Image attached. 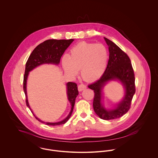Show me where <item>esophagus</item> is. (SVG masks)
<instances>
[{
    "instance_id": "esophagus-1",
    "label": "esophagus",
    "mask_w": 158,
    "mask_h": 158,
    "mask_svg": "<svg viewBox=\"0 0 158 158\" xmlns=\"http://www.w3.org/2000/svg\"><path fill=\"white\" fill-rule=\"evenodd\" d=\"M86 88V86L84 84H80L78 85V89L79 91H81V90H83L84 89H85Z\"/></svg>"
}]
</instances>
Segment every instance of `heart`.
I'll list each match as a JSON object with an SVG mask.
<instances>
[{"instance_id":"heart-1","label":"heart","mask_w":158,"mask_h":158,"mask_svg":"<svg viewBox=\"0 0 158 158\" xmlns=\"http://www.w3.org/2000/svg\"><path fill=\"white\" fill-rule=\"evenodd\" d=\"M108 52L102 44L81 43L72 47L69 56L62 58L65 72L75 76L81 69V77L86 81L98 79L105 72L108 64Z\"/></svg>"}]
</instances>
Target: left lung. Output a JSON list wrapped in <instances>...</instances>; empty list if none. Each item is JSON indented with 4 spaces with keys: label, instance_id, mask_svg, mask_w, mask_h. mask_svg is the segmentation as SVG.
Returning <instances> with one entry per match:
<instances>
[{
    "label": "left lung",
    "instance_id": "1",
    "mask_svg": "<svg viewBox=\"0 0 158 158\" xmlns=\"http://www.w3.org/2000/svg\"><path fill=\"white\" fill-rule=\"evenodd\" d=\"M109 47V60L106 70L101 78L88 86L94 90L93 108L95 113L102 119L108 120L119 118L130 109L131 101L135 94V77L131 60L128 55L113 41L104 38ZM118 79L126 88L123 100L113 110H107L102 105L101 89L106 82Z\"/></svg>",
    "mask_w": 158,
    "mask_h": 158
}]
</instances>
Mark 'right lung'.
Masks as SVG:
<instances>
[{
  "mask_svg": "<svg viewBox=\"0 0 158 158\" xmlns=\"http://www.w3.org/2000/svg\"><path fill=\"white\" fill-rule=\"evenodd\" d=\"M73 40H48L44 41L38 45L30 54L27 63L25 64V73L23 75V91L26 96V105L31 110L30 106L28 103L27 97V90H26V83L28 75V72L33 70L34 68L45 63H51L55 64H58L60 61L61 57L64 53V51L73 42ZM68 88V100L71 103L72 108L71 111L68 115V117L63 120L56 122V123H50L44 122L39 118H38L33 114L35 117L40 122L44 123L47 125H60L64 124L70 117L72 113L73 110L75 98L78 94V91L77 88V85L75 83L69 82L67 84ZM31 113L32 111L31 110Z\"/></svg>",
  "mask_w": 158,
  "mask_h": 158,
  "instance_id": "add662e5",
  "label": "right lung"
}]
</instances>
